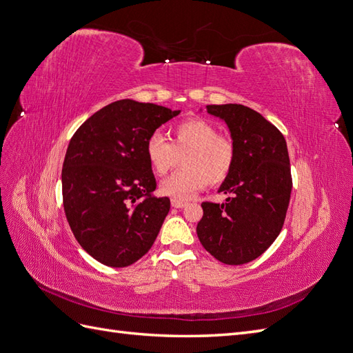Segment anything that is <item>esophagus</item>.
Masks as SVG:
<instances>
[{
	"instance_id": "34e87169",
	"label": "esophagus",
	"mask_w": 353,
	"mask_h": 353,
	"mask_svg": "<svg viewBox=\"0 0 353 353\" xmlns=\"http://www.w3.org/2000/svg\"><path fill=\"white\" fill-rule=\"evenodd\" d=\"M171 206L176 208V209H182L186 206V201L185 200H177V199H173L171 200Z\"/></svg>"
}]
</instances>
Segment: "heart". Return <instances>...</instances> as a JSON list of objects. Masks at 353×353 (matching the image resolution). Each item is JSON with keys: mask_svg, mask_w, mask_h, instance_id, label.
<instances>
[{"mask_svg": "<svg viewBox=\"0 0 353 353\" xmlns=\"http://www.w3.org/2000/svg\"><path fill=\"white\" fill-rule=\"evenodd\" d=\"M171 141L159 132L145 141V157L153 173L165 176L180 158L183 168L161 183V192L171 199L185 200L208 183L218 186L230 176L234 165V145L227 137L203 119L179 121L170 130Z\"/></svg>", "mask_w": 353, "mask_h": 353, "instance_id": "b5f03b06", "label": "heart"}]
</instances>
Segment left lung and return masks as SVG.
<instances>
[{
  "instance_id": "1",
  "label": "left lung",
  "mask_w": 353,
  "mask_h": 353,
  "mask_svg": "<svg viewBox=\"0 0 353 353\" xmlns=\"http://www.w3.org/2000/svg\"><path fill=\"white\" fill-rule=\"evenodd\" d=\"M206 108L227 123L236 157L230 176L219 186L225 203H201L196 234L221 263L245 265L261 256L283 228L292 192L288 144L272 123L248 106Z\"/></svg>"
}]
</instances>
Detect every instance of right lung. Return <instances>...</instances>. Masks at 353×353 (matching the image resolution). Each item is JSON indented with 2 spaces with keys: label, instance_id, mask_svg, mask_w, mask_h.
I'll use <instances>...</instances> for the list:
<instances>
[{
  "label": "right lung",
  "instance_id": "1",
  "mask_svg": "<svg viewBox=\"0 0 353 353\" xmlns=\"http://www.w3.org/2000/svg\"><path fill=\"white\" fill-rule=\"evenodd\" d=\"M179 112L123 99L94 112L70 139L61 171L64 214L78 243L105 266L141 259L168 215V196L153 195L145 141Z\"/></svg>",
  "mask_w": 353,
  "mask_h": 353
}]
</instances>
